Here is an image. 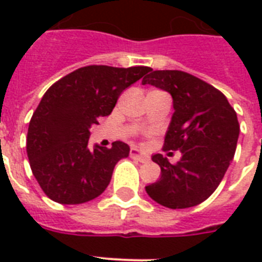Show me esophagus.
Returning a JSON list of instances; mask_svg holds the SVG:
<instances>
[{
	"mask_svg": "<svg viewBox=\"0 0 262 262\" xmlns=\"http://www.w3.org/2000/svg\"><path fill=\"white\" fill-rule=\"evenodd\" d=\"M130 156L133 158V159L141 162V163H145V162H148V160H149V158H148L147 155H143V154H141V151H139L137 148H132Z\"/></svg>",
	"mask_w": 262,
	"mask_h": 262,
	"instance_id": "34e87169",
	"label": "esophagus"
}]
</instances>
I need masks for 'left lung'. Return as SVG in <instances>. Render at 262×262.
<instances>
[{"mask_svg": "<svg viewBox=\"0 0 262 262\" xmlns=\"http://www.w3.org/2000/svg\"><path fill=\"white\" fill-rule=\"evenodd\" d=\"M143 84L167 91L174 114L164 151H181L175 164L156 154L160 178L145 186L148 195L171 209L199 205L216 190L231 163L239 136L235 110L213 85L182 71H149Z\"/></svg>", "mask_w": 262, "mask_h": 262, "instance_id": "1", "label": "left lung"}]
</instances>
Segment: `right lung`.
Listing matches in <instances>:
<instances>
[{
    "instance_id": "1",
    "label": "right lung",
    "mask_w": 262,
    "mask_h": 262,
    "mask_svg": "<svg viewBox=\"0 0 262 262\" xmlns=\"http://www.w3.org/2000/svg\"><path fill=\"white\" fill-rule=\"evenodd\" d=\"M151 71L148 67L90 65L54 83L36 107L27 133V155L45 194L59 204H83L106 190L115 164L130 148H88L90 127L107 117L119 95Z\"/></svg>"
}]
</instances>
